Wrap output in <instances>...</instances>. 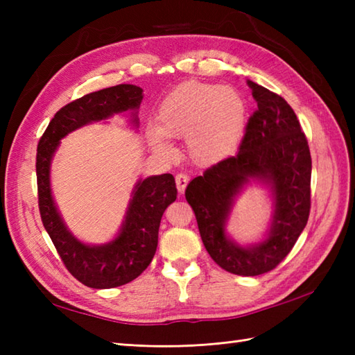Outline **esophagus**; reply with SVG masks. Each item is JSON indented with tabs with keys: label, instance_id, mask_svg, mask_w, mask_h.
I'll return each instance as SVG.
<instances>
[{
	"label": "esophagus",
	"instance_id": "1",
	"mask_svg": "<svg viewBox=\"0 0 355 355\" xmlns=\"http://www.w3.org/2000/svg\"><path fill=\"white\" fill-rule=\"evenodd\" d=\"M187 183H189V177L186 175V173H177L175 175V184H177V189L180 193H183Z\"/></svg>",
	"mask_w": 355,
	"mask_h": 355
}]
</instances>
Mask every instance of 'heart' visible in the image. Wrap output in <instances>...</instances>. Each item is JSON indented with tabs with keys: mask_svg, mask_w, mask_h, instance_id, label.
I'll list each match as a JSON object with an SVG mask.
<instances>
[{
	"mask_svg": "<svg viewBox=\"0 0 355 355\" xmlns=\"http://www.w3.org/2000/svg\"><path fill=\"white\" fill-rule=\"evenodd\" d=\"M155 122L146 139L157 154L169 157L168 139H184L189 162L212 168L236 154L247 130L248 105L236 88L192 80L164 97Z\"/></svg>",
	"mask_w": 355,
	"mask_h": 355,
	"instance_id": "obj_1",
	"label": "heart"
}]
</instances>
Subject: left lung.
Listing matches in <instances>:
<instances>
[{
    "label": "left lung",
    "instance_id": "left-lung-1",
    "mask_svg": "<svg viewBox=\"0 0 355 355\" xmlns=\"http://www.w3.org/2000/svg\"><path fill=\"white\" fill-rule=\"evenodd\" d=\"M247 85L258 110L248 119L238 154L195 177L184 195L210 258L229 273L258 276L273 270L305 229L311 155L290 105L250 79ZM252 184L268 191L272 215L261 240L241 245L228 233L227 223L236 198Z\"/></svg>",
    "mask_w": 355,
    "mask_h": 355
}]
</instances>
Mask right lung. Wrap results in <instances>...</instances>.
<instances>
[{
  "label": "right lung",
  "mask_w": 355,
  "mask_h": 355,
  "mask_svg": "<svg viewBox=\"0 0 355 355\" xmlns=\"http://www.w3.org/2000/svg\"><path fill=\"white\" fill-rule=\"evenodd\" d=\"M143 89L120 84L89 93L59 110L37 145L36 177L42 224L65 267L89 288H114L134 281L153 261L158 227L166 207L177 198L171 173L139 178L114 238L103 244H88L65 224L51 191V163L61 140L73 131L117 114L128 116V125L139 128Z\"/></svg>",
  "instance_id": "obj_1"
}]
</instances>
